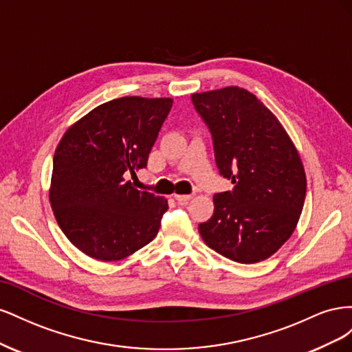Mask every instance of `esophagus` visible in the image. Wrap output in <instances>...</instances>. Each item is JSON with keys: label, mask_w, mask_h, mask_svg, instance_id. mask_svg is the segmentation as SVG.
Wrapping results in <instances>:
<instances>
[{"label": "esophagus", "mask_w": 352, "mask_h": 352, "mask_svg": "<svg viewBox=\"0 0 352 352\" xmlns=\"http://www.w3.org/2000/svg\"><path fill=\"white\" fill-rule=\"evenodd\" d=\"M175 198H176V201L179 202V204L185 206V204H188V201L192 198V195H175Z\"/></svg>", "instance_id": "obj_1"}]
</instances>
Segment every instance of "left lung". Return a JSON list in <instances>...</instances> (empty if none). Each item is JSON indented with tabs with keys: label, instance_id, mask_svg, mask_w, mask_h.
Returning a JSON list of instances; mask_svg holds the SVG:
<instances>
[{
	"label": "left lung",
	"instance_id": "1",
	"mask_svg": "<svg viewBox=\"0 0 352 352\" xmlns=\"http://www.w3.org/2000/svg\"><path fill=\"white\" fill-rule=\"evenodd\" d=\"M208 127L220 176L233 188L212 197L214 212L198 229L211 250L232 261L269 258L289 239L304 207L301 158L276 116L238 87L192 94Z\"/></svg>",
	"mask_w": 352,
	"mask_h": 352
}]
</instances>
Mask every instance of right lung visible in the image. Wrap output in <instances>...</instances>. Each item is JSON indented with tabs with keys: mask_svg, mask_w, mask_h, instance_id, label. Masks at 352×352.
<instances>
[{
	"mask_svg": "<svg viewBox=\"0 0 352 352\" xmlns=\"http://www.w3.org/2000/svg\"><path fill=\"white\" fill-rule=\"evenodd\" d=\"M172 98L123 97L69 127L52 160L50 202L67 239L83 254L117 261L150 243L167 199L133 188L145 168Z\"/></svg>",
	"mask_w": 352,
	"mask_h": 352,
	"instance_id": "right-lung-1",
	"label": "right lung"
}]
</instances>
